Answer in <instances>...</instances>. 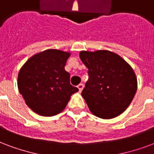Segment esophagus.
Listing matches in <instances>:
<instances>
[{
  "label": "esophagus",
  "instance_id": "1",
  "mask_svg": "<svg viewBox=\"0 0 154 154\" xmlns=\"http://www.w3.org/2000/svg\"><path fill=\"white\" fill-rule=\"evenodd\" d=\"M77 88H79V92H81L82 90H83V88H84V84H79L78 85V86H77Z\"/></svg>",
  "mask_w": 154,
  "mask_h": 154
}]
</instances>
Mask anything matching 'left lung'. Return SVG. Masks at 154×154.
Masks as SVG:
<instances>
[{
    "label": "left lung",
    "instance_id": "8db88e82",
    "mask_svg": "<svg viewBox=\"0 0 154 154\" xmlns=\"http://www.w3.org/2000/svg\"><path fill=\"white\" fill-rule=\"evenodd\" d=\"M79 57L88 69L82 96L90 111L105 119L125 111L137 90V79L130 65L108 50L81 51Z\"/></svg>",
    "mask_w": 154,
    "mask_h": 154
}]
</instances>
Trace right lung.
Wrapping results in <instances>:
<instances>
[{
    "label": "right lung",
    "instance_id": "add662e5",
    "mask_svg": "<svg viewBox=\"0 0 154 154\" xmlns=\"http://www.w3.org/2000/svg\"><path fill=\"white\" fill-rule=\"evenodd\" d=\"M70 53L47 49L35 54L19 70L18 88L25 103L41 116L59 114L66 108L70 96L78 92L70 84V74L65 66Z\"/></svg>",
    "mask_w": 154,
    "mask_h": 154
}]
</instances>
